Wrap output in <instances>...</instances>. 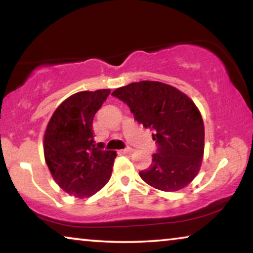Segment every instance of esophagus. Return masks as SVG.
I'll return each instance as SVG.
<instances>
[{
	"label": "esophagus",
	"mask_w": 253,
	"mask_h": 253,
	"mask_svg": "<svg viewBox=\"0 0 253 253\" xmlns=\"http://www.w3.org/2000/svg\"><path fill=\"white\" fill-rule=\"evenodd\" d=\"M122 153H124V154H130V153H132V148H131V147L124 148V150H122Z\"/></svg>",
	"instance_id": "obj_1"
}]
</instances>
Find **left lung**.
I'll return each instance as SVG.
<instances>
[{"mask_svg": "<svg viewBox=\"0 0 253 253\" xmlns=\"http://www.w3.org/2000/svg\"><path fill=\"white\" fill-rule=\"evenodd\" d=\"M112 95L129 106L138 123L154 131L158 151L140 177L166 192L190 184L202 167L205 147L203 117L195 102L174 86L151 81L131 83Z\"/></svg>", "mask_w": 253, "mask_h": 253, "instance_id": "8db88e82", "label": "left lung"}]
</instances>
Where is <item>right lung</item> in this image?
Returning <instances> with one entry per match:
<instances>
[{
	"instance_id": "1",
	"label": "right lung",
	"mask_w": 253,
	"mask_h": 253,
	"mask_svg": "<svg viewBox=\"0 0 253 253\" xmlns=\"http://www.w3.org/2000/svg\"><path fill=\"white\" fill-rule=\"evenodd\" d=\"M110 89L78 92L57 107L43 137L44 160L54 181L70 196L87 198L110 179L116 152L95 146L92 123Z\"/></svg>"
}]
</instances>
